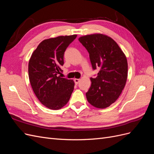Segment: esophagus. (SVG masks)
Masks as SVG:
<instances>
[{
	"label": "esophagus",
	"mask_w": 154,
	"mask_h": 154,
	"mask_svg": "<svg viewBox=\"0 0 154 154\" xmlns=\"http://www.w3.org/2000/svg\"><path fill=\"white\" fill-rule=\"evenodd\" d=\"M80 79H77V78H75V79H74V83H75V84L76 85H77L78 83H79V82H80Z\"/></svg>",
	"instance_id": "34e87169"
}]
</instances>
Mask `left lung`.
I'll list each match as a JSON object with an SVG mask.
<instances>
[{"mask_svg": "<svg viewBox=\"0 0 154 154\" xmlns=\"http://www.w3.org/2000/svg\"><path fill=\"white\" fill-rule=\"evenodd\" d=\"M79 41L89 53L92 69L100 67L96 78H91V86L87 100L96 108L105 109L118 100L128 76L127 60L118 44L103 34L83 36Z\"/></svg>", "mask_w": 154, "mask_h": 154, "instance_id": "left-lung-1", "label": "left lung"}]
</instances>
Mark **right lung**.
Listing matches in <instances>:
<instances>
[{
	"label": "right lung",
	"instance_id": "obj_1",
	"mask_svg": "<svg viewBox=\"0 0 154 154\" xmlns=\"http://www.w3.org/2000/svg\"><path fill=\"white\" fill-rule=\"evenodd\" d=\"M76 35L45 39L33 51L28 65L29 78L37 98L48 108L60 109L69 101L74 83L58 76L62 72L63 55Z\"/></svg>",
	"mask_w": 154,
	"mask_h": 154
}]
</instances>
